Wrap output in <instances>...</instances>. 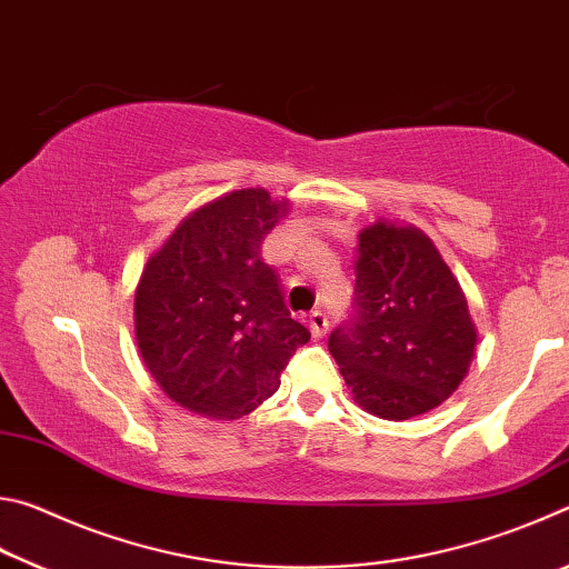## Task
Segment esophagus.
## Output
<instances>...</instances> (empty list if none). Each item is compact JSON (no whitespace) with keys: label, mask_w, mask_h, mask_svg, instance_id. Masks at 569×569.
Listing matches in <instances>:
<instances>
[{"label":"esophagus","mask_w":569,"mask_h":569,"mask_svg":"<svg viewBox=\"0 0 569 569\" xmlns=\"http://www.w3.org/2000/svg\"><path fill=\"white\" fill-rule=\"evenodd\" d=\"M308 329H311L313 339H321V336H326V331H329V319H326V313L313 311L311 316H308Z\"/></svg>","instance_id":"obj_1"}]
</instances>
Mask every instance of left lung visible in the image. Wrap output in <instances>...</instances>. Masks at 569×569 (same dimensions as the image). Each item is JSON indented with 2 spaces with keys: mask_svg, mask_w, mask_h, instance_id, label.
Segmentation results:
<instances>
[{
  "mask_svg": "<svg viewBox=\"0 0 569 569\" xmlns=\"http://www.w3.org/2000/svg\"><path fill=\"white\" fill-rule=\"evenodd\" d=\"M475 346L467 296L431 238L401 220L366 226L353 316L329 336L353 401L389 421L437 409L465 381Z\"/></svg>",
  "mask_w": 569,
  "mask_h": 569,
  "instance_id": "8db88e82",
  "label": "left lung"
}]
</instances>
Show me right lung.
<instances>
[{"label":"right lung","instance_id":"1","mask_svg":"<svg viewBox=\"0 0 569 569\" xmlns=\"http://www.w3.org/2000/svg\"><path fill=\"white\" fill-rule=\"evenodd\" d=\"M288 213L263 188L230 190L180 220L134 288V339L152 379L206 419L246 417L281 387L311 333L291 319L261 243Z\"/></svg>","mask_w":569,"mask_h":569}]
</instances>
